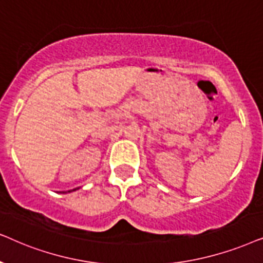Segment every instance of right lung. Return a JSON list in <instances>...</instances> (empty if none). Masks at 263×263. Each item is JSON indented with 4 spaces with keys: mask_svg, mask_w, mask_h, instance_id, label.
<instances>
[{
    "mask_svg": "<svg viewBox=\"0 0 263 263\" xmlns=\"http://www.w3.org/2000/svg\"><path fill=\"white\" fill-rule=\"evenodd\" d=\"M76 190H78V187H77V189H73V190H69L68 192H72V191H76ZM62 194H66V192H65V191H62Z\"/></svg>",
    "mask_w": 263,
    "mask_h": 263,
    "instance_id": "1",
    "label": "right lung"
}]
</instances>
